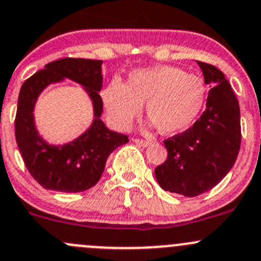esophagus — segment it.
Returning a JSON list of instances; mask_svg holds the SVG:
<instances>
[{
    "label": "esophagus",
    "instance_id": "34e87169",
    "mask_svg": "<svg viewBox=\"0 0 261 261\" xmlns=\"http://www.w3.org/2000/svg\"><path fill=\"white\" fill-rule=\"evenodd\" d=\"M133 141L135 144H138L139 146H143V147H146L150 145V141H146V140H140V139H133Z\"/></svg>",
    "mask_w": 261,
    "mask_h": 261
}]
</instances>
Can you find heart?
I'll list each match as a JSON object with an SVG mask.
<instances>
[{
    "label": "heart",
    "instance_id": "1",
    "mask_svg": "<svg viewBox=\"0 0 261 261\" xmlns=\"http://www.w3.org/2000/svg\"><path fill=\"white\" fill-rule=\"evenodd\" d=\"M101 98L117 130H127L145 105L150 125L163 135H175L191 127L201 114L206 86L179 68L155 65L133 70L125 84L114 78L101 91Z\"/></svg>",
    "mask_w": 261,
    "mask_h": 261
}]
</instances>
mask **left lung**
<instances>
[{"label":"left lung","mask_w":261,"mask_h":261,"mask_svg":"<svg viewBox=\"0 0 261 261\" xmlns=\"http://www.w3.org/2000/svg\"><path fill=\"white\" fill-rule=\"evenodd\" d=\"M197 64L212 87L206 110L192 127L164 141L168 158L155 168L164 191L196 197L212 189L233 167L241 143L240 107L225 74L207 63Z\"/></svg>","instance_id":"left-lung-1"}]
</instances>
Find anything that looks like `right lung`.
Listing matches in <instances>:
<instances>
[{"instance_id":"right-lung-1","label":"right lung","mask_w":261,"mask_h":261,"mask_svg":"<svg viewBox=\"0 0 261 261\" xmlns=\"http://www.w3.org/2000/svg\"><path fill=\"white\" fill-rule=\"evenodd\" d=\"M69 79L86 91L94 106L91 126L74 141L54 146L40 136L33 110L41 92L53 83ZM103 84L102 60L64 58L55 60L23 82L17 102L15 135L26 168L45 189L77 193L96 186L107 158L128 143L126 135L107 128L101 120L103 103L98 92Z\"/></svg>"}]
</instances>
